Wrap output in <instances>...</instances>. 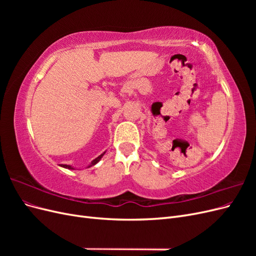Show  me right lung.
<instances>
[{
    "label": "right lung",
    "instance_id": "right-lung-1",
    "mask_svg": "<svg viewBox=\"0 0 256 256\" xmlns=\"http://www.w3.org/2000/svg\"><path fill=\"white\" fill-rule=\"evenodd\" d=\"M104 154H100V156H99V157H97L95 160H92L90 166H95V164H97V162H98L100 159H102V157L104 156ZM60 166H63V168H72V170H74V168H72L70 166H67V164H62ZM90 166H88V168H90Z\"/></svg>",
    "mask_w": 256,
    "mask_h": 256
}]
</instances>
